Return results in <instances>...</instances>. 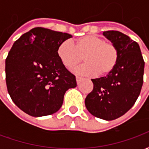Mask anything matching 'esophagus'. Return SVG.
I'll return each instance as SVG.
<instances>
[{
	"label": "esophagus",
	"mask_w": 149,
	"mask_h": 149,
	"mask_svg": "<svg viewBox=\"0 0 149 149\" xmlns=\"http://www.w3.org/2000/svg\"><path fill=\"white\" fill-rule=\"evenodd\" d=\"M76 79H77V84H79V83L81 82V80H83V78L81 77H79V76H77V77H76Z\"/></svg>",
	"instance_id": "34e87169"
}]
</instances>
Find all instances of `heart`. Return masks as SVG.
I'll list each match as a JSON object with an SVG mask.
<instances>
[{
	"mask_svg": "<svg viewBox=\"0 0 149 149\" xmlns=\"http://www.w3.org/2000/svg\"><path fill=\"white\" fill-rule=\"evenodd\" d=\"M57 56L68 70L77 68L83 57L85 64L78 68V73L104 76L115 68L120 52L114 43L106 42L96 35H88L75 40L73 44L70 40L61 43Z\"/></svg>",
	"mask_w": 149,
	"mask_h": 149,
	"instance_id": "1",
	"label": "heart"
}]
</instances>
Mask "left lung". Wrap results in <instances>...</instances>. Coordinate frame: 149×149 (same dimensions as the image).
<instances>
[{
    "instance_id": "obj_1",
    "label": "left lung",
    "mask_w": 149,
    "mask_h": 149,
    "mask_svg": "<svg viewBox=\"0 0 149 149\" xmlns=\"http://www.w3.org/2000/svg\"><path fill=\"white\" fill-rule=\"evenodd\" d=\"M103 35L117 46L119 61L106 77L92 79L93 89L84 103L92 115L112 120L125 114L137 100L144 81V61L139 45L128 36L114 30Z\"/></svg>"
}]
</instances>
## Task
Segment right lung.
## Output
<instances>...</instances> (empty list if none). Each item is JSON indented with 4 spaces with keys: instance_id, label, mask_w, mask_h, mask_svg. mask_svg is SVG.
I'll return each mask as SVG.
<instances>
[{
    "instance_id": "1",
    "label": "right lung",
    "mask_w": 149,
    "mask_h": 149,
    "mask_svg": "<svg viewBox=\"0 0 149 149\" xmlns=\"http://www.w3.org/2000/svg\"><path fill=\"white\" fill-rule=\"evenodd\" d=\"M72 35L42 27L34 28L17 40L5 60V80L12 100L32 116L58 111L76 77L57 56L60 44Z\"/></svg>"
}]
</instances>
